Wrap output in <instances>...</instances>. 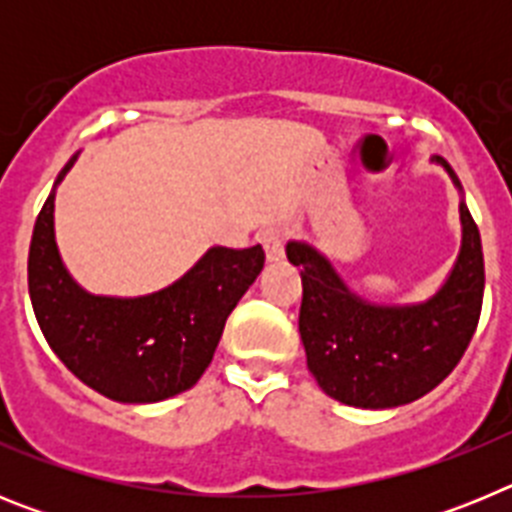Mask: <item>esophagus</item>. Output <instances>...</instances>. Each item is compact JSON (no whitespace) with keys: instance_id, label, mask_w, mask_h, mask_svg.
Listing matches in <instances>:
<instances>
[{"instance_id":"1","label":"esophagus","mask_w":512,"mask_h":512,"mask_svg":"<svg viewBox=\"0 0 512 512\" xmlns=\"http://www.w3.org/2000/svg\"><path fill=\"white\" fill-rule=\"evenodd\" d=\"M259 243L264 246L266 261L274 264V261H282L284 256V233L279 228H266L264 233L259 235Z\"/></svg>"}]
</instances>
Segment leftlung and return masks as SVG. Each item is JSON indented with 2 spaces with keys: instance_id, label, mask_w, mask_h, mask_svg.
I'll use <instances>...</instances> for the list:
<instances>
[{
  "instance_id": "obj_1",
  "label": "left lung",
  "mask_w": 512,
  "mask_h": 512,
  "mask_svg": "<svg viewBox=\"0 0 512 512\" xmlns=\"http://www.w3.org/2000/svg\"><path fill=\"white\" fill-rule=\"evenodd\" d=\"M461 184L441 156L431 158ZM461 248L454 269L428 300L379 305L343 282L325 253L289 241V264L300 266V336L307 369L320 390L351 408L384 410L428 395L467 351L485 295V259L477 223L461 197Z\"/></svg>"
}]
</instances>
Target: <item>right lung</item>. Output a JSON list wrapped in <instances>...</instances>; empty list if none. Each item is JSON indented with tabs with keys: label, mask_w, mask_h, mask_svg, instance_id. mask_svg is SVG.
I'll list each match as a JSON object with an SVG mask.
<instances>
[{
	"label": "right lung",
	"mask_w": 512,
	"mask_h": 512,
	"mask_svg": "<svg viewBox=\"0 0 512 512\" xmlns=\"http://www.w3.org/2000/svg\"><path fill=\"white\" fill-rule=\"evenodd\" d=\"M35 220L27 287L53 354L74 377L115 402L182 395L210 366L225 320L264 269V248L212 246L184 277L140 297L92 295L63 264L56 243V189Z\"/></svg>",
	"instance_id": "add662e5"
}]
</instances>
